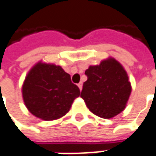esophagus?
Listing matches in <instances>:
<instances>
[{"label": "esophagus", "instance_id": "34e87169", "mask_svg": "<svg viewBox=\"0 0 156 156\" xmlns=\"http://www.w3.org/2000/svg\"><path fill=\"white\" fill-rule=\"evenodd\" d=\"M78 88H79V90L81 91V90H82V87H83L82 83H79V84H78Z\"/></svg>", "mask_w": 156, "mask_h": 156}]
</instances>
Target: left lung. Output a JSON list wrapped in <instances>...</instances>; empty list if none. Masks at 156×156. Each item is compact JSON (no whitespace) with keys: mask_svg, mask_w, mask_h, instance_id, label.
<instances>
[{"mask_svg":"<svg viewBox=\"0 0 156 156\" xmlns=\"http://www.w3.org/2000/svg\"><path fill=\"white\" fill-rule=\"evenodd\" d=\"M87 80L80 97L93 114L109 119L126 108L132 85L123 65L113 57L102 60L86 70Z\"/></svg>","mask_w":156,"mask_h":156,"instance_id":"1","label":"left lung"}]
</instances>
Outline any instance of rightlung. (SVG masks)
<instances>
[{"instance_id": "obj_1", "label": "right lung", "mask_w": 156, "mask_h": 156, "mask_svg": "<svg viewBox=\"0 0 156 156\" xmlns=\"http://www.w3.org/2000/svg\"><path fill=\"white\" fill-rule=\"evenodd\" d=\"M80 91L70 76L54 63L37 62L27 73L22 86L24 105L34 116L56 120L69 111Z\"/></svg>"}]
</instances>
